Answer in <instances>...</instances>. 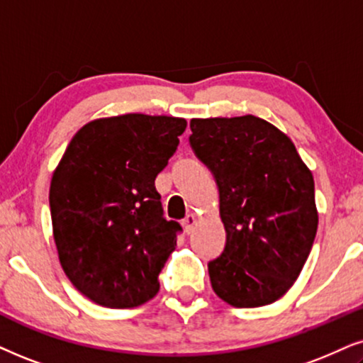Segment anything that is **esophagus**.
<instances>
[{"instance_id": "34e87169", "label": "esophagus", "mask_w": 363, "mask_h": 363, "mask_svg": "<svg viewBox=\"0 0 363 363\" xmlns=\"http://www.w3.org/2000/svg\"><path fill=\"white\" fill-rule=\"evenodd\" d=\"M196 223H197V216H196L194 213H189V214H187L186 218L182 219V226H184L186 233H191L192 229H194Z\"/></svg>"}]
</instances>
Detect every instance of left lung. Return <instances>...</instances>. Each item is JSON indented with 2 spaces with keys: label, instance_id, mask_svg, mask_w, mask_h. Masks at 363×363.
I'll return each instance as SVG.
<instances>
[{
  "label": "left lung",
  "instance_id": "8db88e82",
  "mask_svg": "<svg viewBox=\"0 0 363 363\" xmlns=\"http://www.w3.org/2000/svg\"><path fill=\"white\" fill-rule=\"evenodd\" d=\"M189 144L219 191L226 245L208 263L216 295L236 308L281 298L313 246V176L283 132L255 116L192 118Z\"/></svg>",
  "mask_w": 363,
  "mask_h": 363
}]
</instances>
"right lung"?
<instances>
[{"label":"right lung","instance_id":"obj_1","mask_svg":"<svg viewBox=\"0 0 363 363\" xmlns=\"http://www.w3.org/2000/svg\"><path fill=\"white\" fill-rule=\"evenodd\" d=\"M186 125L184 118L144 113L99 118L73 135L53 172L50 213L60 263L97 305L132 308L157 295L182 228L164 218L154 181Z\"/></svg>","mask_w":363,"mask_h":363}]
</instances>
